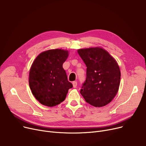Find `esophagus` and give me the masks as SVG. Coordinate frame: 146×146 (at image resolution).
Returning a JSON list of instances; mask_svg holds the SVG:
<instances>
[{"label":"esophagus","mask_w":146,"mask_h":146,"mask_svg":"<svg viewBox=\"0 0 146 146\" xmlns=\"http://www.w3.org/2000/svg\"><path fill=\"white\" fill-rule=\"evenodd\" d=\"M77 85H78V83H77V82H76V81L73 82V88H76V87H77Z\"/></svg>","instance_id":"obj_1"}]
</instances>
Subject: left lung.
<instances>
[{
  "label": "left lung",
  "instance_id": "1",
  "mask_svg": "<svg viewBox=\"0 0 146 146\" xmlns=\"http://www.w3.org/2000/svg\"><path fill=\"white\" fill-rule=\"evenodd\" d=\"M78 52L87 67L80 93L87 103L95 107L108 104L119 86L121 72L117 61L99 47L80 49Z\"/></svg>",
  "mask_w": 146,
  "mask_h": 146
}]
</instances>
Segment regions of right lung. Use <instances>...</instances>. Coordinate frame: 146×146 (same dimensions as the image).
<instances>
[{
  "mask_svg": "<svg viewBox=\"0 0 146 146\" xmlns=\"http://www.w3.org/2000/svg\"><path fill=\"white\" fill-rule=\"evenodd\" d=\"M67 51L55 49L41 52L29 70V85L33 95L41 104L54 106L62 102L72 83L67 80L63 64Z\"/></svg>",
  "mask_w": 146,
  "mask_h": 146,
  "instance_id": "obj_1",
  "label": "right lung"
}]
</instances>
